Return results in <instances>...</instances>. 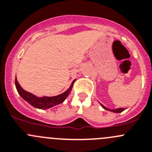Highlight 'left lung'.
Masks as SVG:
<instances>
[{
  "mask_svg": "<svg viewBox=\"0 0 152 152\" xmlns=\"http://www.w3.org/2000/svg\"><path fill=\"white\" fill-rule=\"evenodd\" d=\"M101 105L102 106V107L104 109H105V110H110V111H112V112H114V113H120V112L123 111V110H125L124 108H123V107H120V108H117V109H109L107 108V107H104L103 104H101Z\"/></svg>",
  "mask_w": 152,
  "mask_h": 152,
  "instance_id": "1",
  "label": "left lung"
}]
</instances>
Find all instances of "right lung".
Instances as JSON below:
<instances>
[{
    "mask_svg": "<svg viewBox=\"0 0 152 152\" xmlns=\"http://www.w3.org/2000/svg\"><path fill=\"white\" fill-rule=\"evenodd\" d=\"M74 82L75 80L73 81L70 88H69L65 92L60 94V95L56 96L43 97L35 96V95H33V94H31V93L24 91V90L20 87V85H19L16 78L15 83L16 89H17L19 95H20L23 99L26 100L28 103H29L31 105L36 107V108L48 109L51 107H53V106L55 105H57V104H61V103H62L65 100V99L67 98V96L69 95V94H70V91H71L73 85V84H74Z\"/></svg>",
    "mask_w": 152,
    "mask_h": 152,
    "instance_id": "add662e5",
    "label": "right lung"
}]
</instances>
